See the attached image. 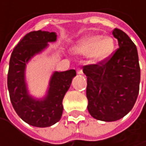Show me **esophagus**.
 Returning <instances> with one entry per match:
<instances>
[{
	"label": "esophagus",
	"instance_id": "esophagus-1",
	"mask_svg": "<svg viewBox=\"0 0 146 146\" xmlns=\"http://www.w3.org/2000/svg\"><path fill=\"white\" fill-rule=\"evenodd\" d=\"M77 73H78V74H82L83 73V70L81 68H78L77 69Z\"/></svg>",
	"mask_w": 146,
	"mask_h": 146
}]
</instances>
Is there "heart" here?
Masks as SVG:
<instances>
[{"label":"heart","mask_w":146,"mask_h":146,"mask_svg":"<svg viewBox=\"0 0 146 146\" xmlns=\"http://www.w3.org/2000/svg\"><path fill=\"white\" fill-rule=\"evenodd\" d=\"M114 46L111 37L95 35L80 40L75 45L74 50L80 55H89L93 62H100L112 53Z\"/></svg>","instance_id":"1"}]
</instances>
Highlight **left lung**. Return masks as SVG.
Returning a JSON list of instances; mask_svg holds the SVG:
<instances>
[{
  "label": "left lung",
  "instance_id": "8db88e82",
  "mask_svg": "<svg viewBox=\"0 0 146 146\" xmlns=\"http://www.w3.org/2000/svg\"><path fill=\"white\" fill-rule=\"evenodd\" d=\"M113 36L119 48L98 63L83 67L87 76L88 111L96 119L117 121L132 110L137 100L140 68L136 45L121 29Z\"/></svg>",
  "mask_w": 146,
  "mask_h": 146
}]
</instances>
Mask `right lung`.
Returning a JSON list of instances; mask_svg holds the SVG:
<instances>
[{"instance_id": "obj_1", "label": "right lung", "mask_w": 146, "mask_h": 146, "mask_svg": "<svg viewBox=\"0 0 146 146\" xmlns=\"http://www.w3.org/2000/svg\"><path fill=\"white\" fill-rule=\"evenodd\" d=\"M56 40V35L54 32H30L16 45L9 62L7 88L12 105L24 122L35 127H50L61 119L63 97L76 75L74 69L55 72L50 82L48 95L44 100L35 101L29 96L24 80L26 63L34 55L44 49L48 42Z\"/></svg>"}]
</instances>
